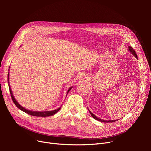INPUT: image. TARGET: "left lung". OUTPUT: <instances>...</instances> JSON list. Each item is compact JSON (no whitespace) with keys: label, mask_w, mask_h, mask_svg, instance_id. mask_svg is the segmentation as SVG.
Instances as JSON below:
<instances>
[{"label":"left lung","mask_w":151,"mask_h":151,"mask_svg":"<svg viewBox=\"0 0 151 151\" xmlns=\"http://www.w3.org/2000/svg\"><path fill=\"white\" fill-rule=\"evenodd\" d=\"M129 51L134 56H135V57L137 58V59H138L137 58V54H136V53H135V50L133 49V48H132V47H130V46H129ZM88 110H89V113H90V114H91V115L92 116L95 120H98V121H99V122H115L116 120H103V119H101V118H98L96 116V115H94L93 113H91V111H89V109H88Z\"/></svg>","instance_id":"8db88e82"}]
</instances>
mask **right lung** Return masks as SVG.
Wrapping results in <instances>:
<instances>
[{
  "mask_svg": "<svg viewBox=\"0 0 151 151\" xmlns=\"http://www.w3.org/2000/svg\"><path fill=\"white\" fill-rule=\"evenodd\" d=\"M7 81H8V84H9V91H10V93H11V96L12 97V101L14 102V103L15 104L16 106L19 108V109H21V111H24L26 113L29 114V115H31L32 116H43V117H45V116H52V115H55V114L57 113L59 110H60V108L62 106H60L58 108L56 109H54V110H52V111H31V110H29V109H26L25 108L22 107L21 105H20V104H19V103H18L16 99H15L14 96L13 95V93L12 92V90H11V86H10V84H9V72H8V76H7ZM72 88V86L70 87V88H69V89H68L67 92V94H68V93L69 92V91H70V89Z\"/></svg>",
  "mask_w": 151,
  "mask_h": 151,
  "instance_id": "1",
  "label": "right lung"
}]
</instances>
